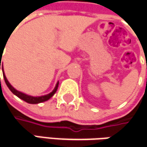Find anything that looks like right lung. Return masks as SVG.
I'll return each mask as SVG.
<instances>
[{"instance_id": "obj_1", "label": "right lung", "mask_w": 147, "mask_h": 147, "mask_svg": "<svg viewBox=\"0 0 147 147\" xmlns=\"http://www.w3.org/2000/svg\"><path fill=\"white\" fill-rule=\"evenodd\" d=\"M2 54V53H1ZM1 54H0V58H2L1 57ZM1 59L0 60V69L1 67L2 68V71H3V76H4V80H5V82L6 84V85L8 86V88L9 89V90L13 93L14 95H16L18 98H19L20 99H22L23 101H25L26 102H28V103L30 104H37V103H40V102H45V101H47L51 97H53V94L56 93V91H57V89H58V81L56 84V86H55V88L53 89V90L51 92V93H49V94H46V95H44V96H40V97H33V96H30V95H28V94H23L22 92H19L18 91L17 89H15L13 88V86L9 84V82L8 81L7 78H6V76H5V75L4 73V70H3V64L1 63Z\"/></svg>"}]
</instances>
